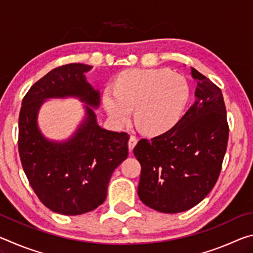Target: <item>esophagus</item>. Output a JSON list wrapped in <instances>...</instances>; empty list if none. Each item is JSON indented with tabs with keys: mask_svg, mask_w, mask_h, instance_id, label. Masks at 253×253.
Segmentation results:
<instances>
[{
	"mask_svg": "<svg viewBox=\"0 0 253 253\" xmlns=\"http://www.w3.org/2000/svg\"><path fill=\"white\" fill-rule=\"evenodd\" d=\"M137 142H138V139H137L135 136H130L129 140H128V148H129V151H130V152H131L132 149H134V147L136 146Z\"/></svg>",
	"mask_w": 253,
	"mask_h": 253,
	"instance_id": "1",
	"label": "esophagus"
}]
</instances>
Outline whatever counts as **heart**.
Segmentation results:
<instances>
[{"instance_id": "heart-1", "label": "heart", "mask_w": 253, "mask_h": 253, "mask_svg": "<svg viewBox=\"0 0 253 253\" xmlns=\"http://www.w3.org/2000/svg\"><path fill=\"white\" fill-rule=\"evenodd\" d=\"M190 98L187 81L169 69H132L107 88L104 105L116 125H124L135 109V123L142 131L160 135L181 119Z\"/></svg>"}]
</instances>
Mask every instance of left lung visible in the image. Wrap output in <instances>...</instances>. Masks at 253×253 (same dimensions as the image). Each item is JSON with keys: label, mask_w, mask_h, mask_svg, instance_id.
I'll return each mask as SVG.
<instances>
[{"label": "left lung", "mask_w": 253, "mask_h": 253, "mask_svg": "<svg viewBox=\"0 0 253 253\" xmlns=\"http://www.w3.org/2000/svg\"><path fill=\"white\" fill-rule=\"evenodd\" d=\"M196 100L173 128L140 139L134 155L142 165L138 196L163 213L190 210L205 199L219 178L229 138L221 89L191 68Z\"/></svg>", "instance_id": "left-lung-1"}]
</instances>
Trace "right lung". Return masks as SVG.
<instances>
[{
  "label": "right lung",
  "mask_w": 253,
  "mask_h": 253,
  "mask_svg": "<svg viewBox=\"0 0 253 253\" xmlns=\"http://www.w3.org/2000/svg\"><path fill=\"white\" fill-rule=\"evenodd\" d=\"M91 66L70 63L48 72L24 96L19 116V154L34 193L51 211L90 212L105 202L111 174L128 156L126 132L101 128L93 108L99 90L85 80ZM76 96L87 103L85 121L69 140L53 142L37 127V113L50 97Z\"/></svg>",
  "instance_id": "obj_1"
}]
</instances>
